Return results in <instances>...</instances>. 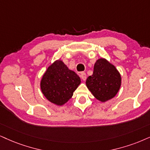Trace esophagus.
Instances as JSON below:
<instances>
[{"label": "esophagus", "instance_id": "1", "mask_svg": "<svg viewBox=\"0 0 150 150\" xmlns=\"http://www.w3.org/2000/svg\"><path fill=\"white\" fill-rule=\"evenodd\" d=\"M80 77H81V78L84 81H85V80H86V73H84V72H82V73H81V74H80Z\"/></svg>", "mask_w": 150, "mask_h": 150}]
</instances>
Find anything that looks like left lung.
Segmentation results:
<instances>
[{
  "label": "left lung",
  "instance_id": "1",
  "mask_svg": "<svg viewBox=\"0 0 150 150\" xmlns=\"http://www.w3.org/2000/svg\"><path fill=\"white\" fill-rule=\"evenodd\" d=\"M121 80V75L115 66L105 58H100L95 63L93 73L87 78L86 85L96 99L105 102L116 96Z\"/></svg>",
  "mask_w": 150,
  "mask_h": 150
}]
</instances>
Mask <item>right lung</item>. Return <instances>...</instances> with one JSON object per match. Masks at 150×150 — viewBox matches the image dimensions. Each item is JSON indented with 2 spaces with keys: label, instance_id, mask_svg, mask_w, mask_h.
Masks as SVG:
<instances>
[{
  "label": "right lung",
  "instance_id": "1",
  "mask_svg": "<svg viewBox=\"0 0 150 150\" xmlns=\"http://www.w3.org/2000/svg\"><path fill=\"white\" fill-rule=\"evenodd\" d=\"M80 83V77L70 70L62 60L57 59L49 66L43 73L40 87L48 101L62 106L72 98Z\"/></svg>",
  "mask_w": 150,
  "mask_h": 150
}]
</instances>
